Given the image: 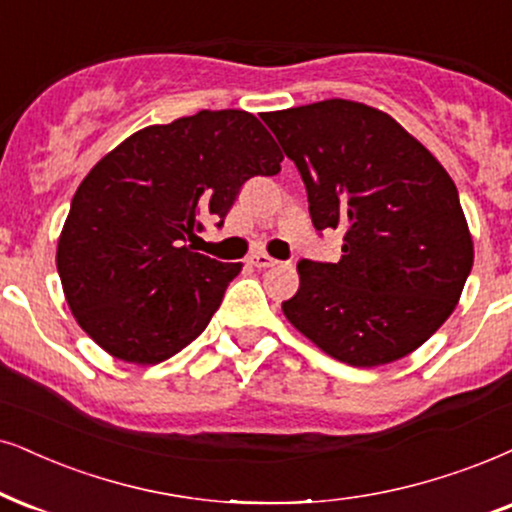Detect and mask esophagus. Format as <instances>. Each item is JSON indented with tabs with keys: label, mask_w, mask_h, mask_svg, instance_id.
<instances>
[{
	"label": "esophagus",
	"mask_w": 512,
	"mask_h": 512,
	"mask_svg": "<svg viewBox=\"0 0 512 512\" xmlns=\"http://www.w3.org/2000/svg\"><path fill=\"white\" fill-rule=\"evenodd\" d=\"M248 262L252 264V267H257V269L276 267V264H278V260H274V257H269L267 252H252V255L248 257Z\"/></svg>",
	"instance_id": "obj_1"
}]
</instances>
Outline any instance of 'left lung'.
I'll use <instances>...</instances> for the list:
<instances>
[{"label":"left lung","mask_w":512,"mask_h":512,"mask_svg":"<svg viewBox=\"0 0 512 512\" xmlns=\"http://www.w3.org/2000/svg\"><path fill=\"white\" fill-rule=\"evenodd\" d=\"M307 189L338 262L302 260L288 321L331 357L380 366L418 349L454 312L472 269L456 184L387 113L328 99L262 113Z\"/></svg>","instance_id":"obj_1"}]
</instances>
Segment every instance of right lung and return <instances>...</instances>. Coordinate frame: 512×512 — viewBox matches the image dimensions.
<instances>
[{
    "label": "right lung",
    "mask_w": 512,
    "mask_h": 512,
    "mask_svg": "<svg viewBox=\"0 0 512 512\" xmlns=\"http://www.w3.org/2000/svg\"><path fill=\"white\" fill-rule=\"evenodd\" d=\"M283 155L245 111H198L139 129L94 165L58 238L56 267L82 331L132 364L170 359L205 331L241 271L193 252L243 184Z\"/></svg>",
    "instance_id": "obj_1"
}]
</instances>
